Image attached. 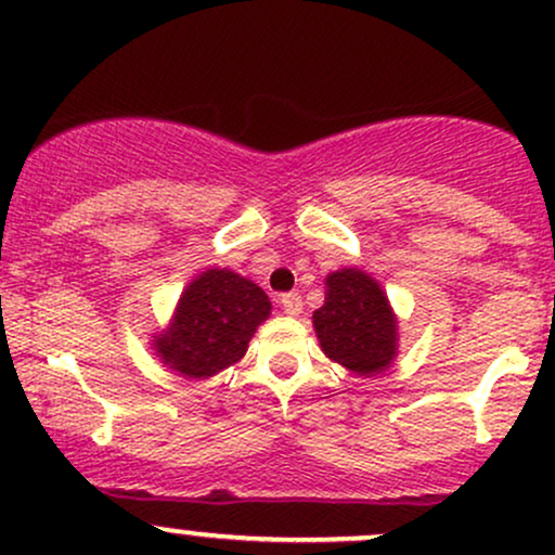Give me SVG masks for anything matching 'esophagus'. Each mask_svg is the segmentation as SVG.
<instances>
[{"label": "esophagus", "instance_id": "obj_1", "mask_svg": "<svg viewBox=\"0 0 555 555\" xmlns=\"http://www.w3.org/2000/svg\"><path fill=\"white\" fill-rule=\"evenodd\" d=\"M282 308L286 315H299L302 313V297H299V292H286V295H282Z\"/></svg>", "mask_w": 555, "mask_h": 555}]
</instances>
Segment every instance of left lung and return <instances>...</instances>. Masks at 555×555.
I'll return each instance as SVG.
<instances>
[{"label":"left lung","instance_id":"left-lung-1","mask_svg":"<svg viewBox=\"0 0 555 555\" xmlns=\"http://www.w3.org/2000/svg\"><path fill=\"white\" fill-rule=\"evenodd\" d=\"M321 349L354 375L384 373L397 358V318L386 292L360 269L326 276V302L313 313Z\"/></svg>","mask_w":555,"mask_h":555}]
</instances>
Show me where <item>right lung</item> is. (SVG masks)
I'll return each mask as SVG.
<instances>
[{"label": "right lung", "instance_id": "obj_1", "mask_svg": "<svg viewBox=\"0 0 555 555\" xmlns=\"http://www.w3.org/2000/svg\"><path fill=\"white\" fill-rule=\"evenodd\" d=\"M271 315L266 292L229 269H208L188 284L156 354L184 378H211L247 352V341Z\"/></svg>", "mask_w": 555, "mask_h": 555}]
</instances>
